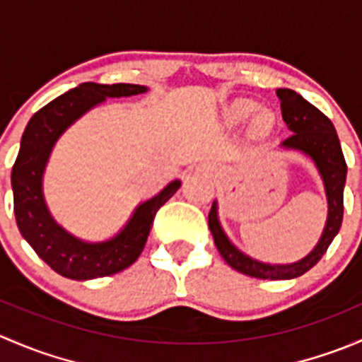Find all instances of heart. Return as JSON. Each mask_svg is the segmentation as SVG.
I'll use <instances>...</instances> for the list:
<instances>
[{"label":"heart","instance_id":"b5f03b06","mask_svg":"<svg viewBox=\"0 0 362 362\" xmlns=\"http://www.w3.org/2000/svg\"><path fill=\"white\" fill-rule=\"evenodd\" d=\"M254 110H255L254 101L240 100L233 105L231 112L229 113H231V119L243 120V119H247V117H249ZM272 120H273V117L269 115L268 112H262L261 115L257 117V122H255V126H257L259 131H266V129H269V126H272Z\"/></svg>","mask_w":362,"mask_h":362}]
</instances>
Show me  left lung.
Listing matches in <instances>:
<instances>
[{"label": "left lung", "instance_id": "8db88e82", "mask_svg": "<svg viewBox=\"0 0 362 362\" xmlns=\"http://www.w3.org/2000/svg\"><path fill=\"white\" fill-rule=\"evenodd\" d=\"M280 101H282V117L287 127L293 131L289 138L284 141V147L298 148L305 152L315 160L320 175H322L324 185H326L327 203H329V215H327L326 229H324L320 242L310 252L306 257L294 264H264L254 259L247 257L242 252L236 250L228 236L222 231L217 221V210L215 204L208 214V226L214 235L215 247L221 252L224 261L236 272L245 273L255 279L269 280H289L301 276L308 269H312L317 262L326 254L327 247L338 235L343 221V187L346 178V163L343 158L341 145H339L337 129L333 122L324 115L319 108L294 93L293 89L276 90Z\"/></svg>", "mask_w": 362, "mask_h": 362}]
</instances>
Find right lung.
Returning <instances> with one entry per match:
<instances>
[{"label":"right lung","mask_w":362,"mask_h":362,"mask_svg":"<svg viewBox=\"0 0 362 362\" xmlns=\"http://www.w3.org/2000/svg\"><path fill=\"white\" fill-rule=\"evenodd\" d=\"M147 90L136 83H80L40 108L25 126L12 168L13 211L21 235L56 273L71 280H90L119 273L140 257L156 214L180 187L171 182L156 198L136 208L126 228L103 243L73 238L54 222L42 194V175L57 138L69 124L107 98L134 96Z\"/></svg>","instance_id":"add662e5"}]
</instances>
